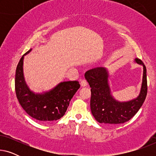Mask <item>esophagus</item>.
Masks as SVG:
<instances>
[{
	"label": "esophagus",
	"instance_id": "1",
	"mask_svg": "<svg viewBox=\"0 0 156 156\" xmlns=\"http://www.w3.org/2000/svg\"><path fill=\"white\" fill-rule=\"evenodd\" d=\"M81 86L82 87H86L87 86V82L86 80H84V79H83V80H81Z\"/></svg>",
	"mask_w": 156,
	"mask_h": 156
}]
</instances>
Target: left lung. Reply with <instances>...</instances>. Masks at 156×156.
Listing matches in <instances>:
<instances>
[{"instance_id":"obj_1","label":"left lung","mask_w":156,"mask_h":156,"mask_svg":"<svg viewBox=\"0 0 156 156\" xmlns=\"http://www.w3.org/2000/svg\"><path fill=\"white\" fill-rule=\"evenodd\" d=\"M135 62L144 67L141 88L138 96L127 101H119L113 97L108 83V71L106 67L88 70L85 79L91 87L90 107L91 114L100 123L116 125L129 121L144 104L147 95L146 68L140 59Z\"/></svg>"}]
</instances>
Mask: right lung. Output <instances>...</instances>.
<instances>
[{
	"label": "right lung",
	"mask_w": 156,
	"mask_h": 156,
	"mask_svg": "<svg viewBox=\"0 0 156 156\" xmlns=\"http://www.w3.org/2000/svg\"><path fill=\"white\" fill-rule=\"evenodd\" d=\"M23 55L16 71L15 88L18 101L29 116L40 121L58 120L65 115L69 102L80 89L77 81H68L59 83L54 88L42 93H35L30 90L25 80L23 74Z\"/></svg>",
	"instance_id": "1"
}]
</instances>
